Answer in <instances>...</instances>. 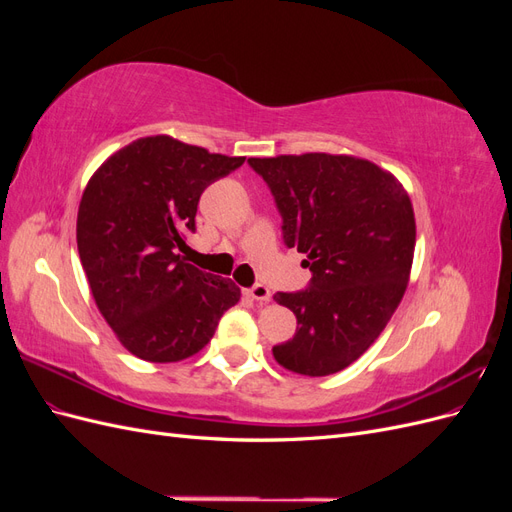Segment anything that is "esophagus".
Here are the masks:
<instances>
[{
	"mask_svg": "<svg viewBox=\"0 0 512 512\" xmlns=\"http://www.w3.org/2000/svg\"><path fill=\"white\" fill-rule=\"evenodd\" d=\"M245 294H247V297H250V299L258 301V303H267V301L271 299V290H269L267 286H262V284H256V286H252V288H247Z\"/></svg>",
	"mask_w": 512,
	"mask_h": 512,
	"instance_id": "1",
	"label": "esophagus"
}]
</instances>
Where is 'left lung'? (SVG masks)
I'll use <instances>...</instances> for the list:
<instances>
[{
    "mask_svg": "<svg viewBox=\"0 0 512 512\" xmlns=\"http://www.w3.org/2000/svg\"><path fill=\"white\" fill-rule=\"evenodd\" d=\"M284 220V241L305 254L312 284L277 292L297 333L273 346L294 374H337L376 342L408 288L416 222L410 196L389 170L333 153L250 158Z\"/></svg>",
    "mask_w": 512,
    "mask_h": 512,
    "instance_id": "8db88e82",
    "label": "left lung"
}]
</instances>
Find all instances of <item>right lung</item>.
<instances>
[{
    "mask_svg": "<svg viewBox=\"0 0 512 512\" xmlns=\"http://www.w3.org/2000/svg\"><path fill=\"white\" fill-rule=\"evenodd\" d=\"M173 136H145L91 175L76 218L81 265L121 346L149 363L203 350L241 290L185 260L200 194L239 168Z\"/></svg>",
    "mask_w": 512,
    "mask_h": 512,
    "instance_id": "right-lung-1",
    "label": "right lung"
}]
</instances>
